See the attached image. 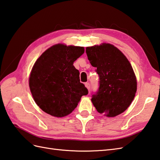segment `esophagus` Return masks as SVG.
I'll use <instances>...</instances> for the list:
<instances>
[{
	"label": "esophagus",
	"instance_id": "1",
	"mask_svg": "<svg viewBox=\"0 0 160 160\" xmlns=\"http://www.w3.org/2000/svg\"><path fill=\"white\" fill-rule=\"evenodd\" d=\"M85 87H86L88 88V91L90 90L91 86H90V84H89V82H86V83H85Z\"/></svg>",
	"mask_w": 160,
	"mask_h": 160
}]
</instances>
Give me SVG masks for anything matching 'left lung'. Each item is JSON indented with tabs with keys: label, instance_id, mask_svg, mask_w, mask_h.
<instances>
[{
	"label": "left lung",
	"instance_id": "left-lung-1",
	"mask_svg": "<svg viewBox=\"0 0 160 160\" xmlns=\"http://www.w3.org/2000/svg\"><path fill=\"white\" fill-rule=\"evenodd\" d=\"M89 62L99 77V87L91 101L96 110L114 117L130 106L137 90V81L130 62L110 43L87 47Z\"/></svg>",
	"mask_w": 160,
	"mask_h": 160
}]
</instances>
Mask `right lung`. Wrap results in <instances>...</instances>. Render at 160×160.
Listing matches in <instances>:
<instances>
[{
    "label": "right lung",
    "mask_w": 160,
    "mask_h": 160,
    "mask_svg": "<svg viewBox=\"0 0 160 160\" xmlns=\"http://www.w3.org/2000/svg\"><path fill=\"white\" fill-rule=\"evenodd\" d=\"M84 52L80 46L56 44L40 56L29 77L32 98L41 109L55 117L72 112L87 88L80 82L73 62Z\"/></svg>",
    "instance_id": "right-lung-1"
}]
</instances>
